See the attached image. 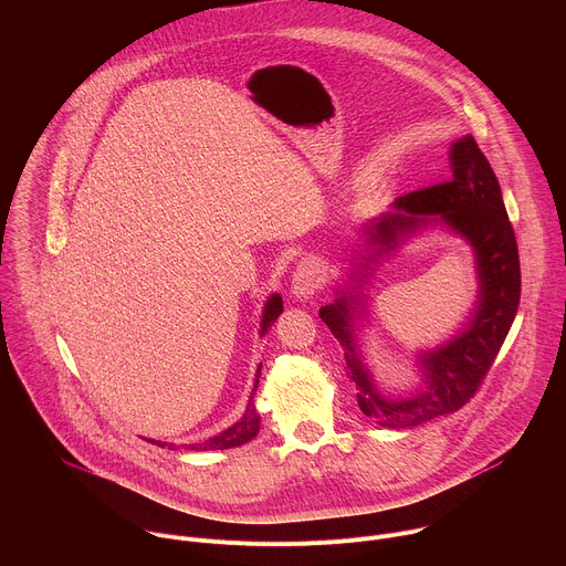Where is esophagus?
Returning a JSON list of instances; mask_svg holds the SVG:
<instances>
[{
  "mask_svg": "<svg viewBox=\"0 0 566 566\" xmlns=\"http://www.w3.org/2000/svg\"><path fill=\"white\" fill-rule=\"evenodd\" d=\"M319 282H322L319 264L313 258H302L293 271V282H291L295 297L308 300L319 289Z\"/></svg>",
  "mask_w": 566,
  "mask_h": 566,
  "instance_id": "34e87169",
  "label": "esophagus"
}]
</instances>
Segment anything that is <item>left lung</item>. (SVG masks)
Returning a JSON list of instances; mask_svg holds the SVG:
<instances>
[{"label": "left lung", "mask_w": 566, "mask_h": 566, "mask_svg": "<svg viewBox=\"0 0 566 566\" xmlns=\"http://www.w3.org/2000/svg\"><path fill=\"white\" fill-rule=\"evenodd\" d=\"M450 160V180L397 198L399 213L384 216L370 231L373 242L392 249L397 235L426 224L428 216H441L474 247L481 282L476 313L465 333L448 346L421 355L426 388L410 397L381 395L355 350L353 302L339 297L319 311L324 324L346 348V373L357 386L361 412L384 428H412L461 410L488 377L521 302L518 244L496 174L472 136L452 145Z\"/></svg>", "instance_id": "1"}]
</instances>
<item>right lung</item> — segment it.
<instances>
[{
	"label": "right lung",
	"instance_id": "obj_1",
	"mask_svg": "<svg viewBox=\"0 0 566 566\" xmlns=\"http://www.w3.org/2000/svg\"><path fill=\"white\" fill-rule=\"evenodd\" d=\"M282 311H284V306H282V297H280V295H273V297L266 302V308H264V317H262V335L271 328V324L280 317V313H282ZM260 370H262V364H260L258 375H255L253 395H255L258 384H260ZM258 432H260V415L255 412L253 401H249L244 417H242L235 426H231L229 430L220 432L218 437H213V439H209V441H205V443H200V446H189V450H229V448H238V446H242V443L251 441ZM151 443H154V441H151ZM156 446L165 448L167 443H156ZM169 450H174V446H169Z\"/></svg>",
	"mask_w": 566,
	"mask_h": 566
}]
</instances>
